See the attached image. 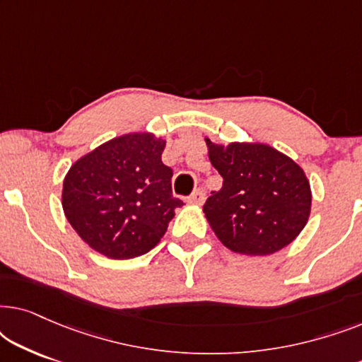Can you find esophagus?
Masks as SVG:
<instances>
[{
	"instance_id": "34e87169",
	"label": "esophagus",
	"mask_w": 362,
	"mask_h": 362,
	"mask_svg": "<svg viewBox=\"0 0 362 362\" xmlns=\"http://www.w3.org/2000/svg\"><path fill=\"white\" fill-rule=\"evenodd\" d=\"M204 199H206V192L202 189H196L189 197H187V202H189V204L201 206L202 202H204Z\"/></svg>"
}]
</instances>
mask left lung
Wrapping results in <instances>:
<instances>
[{
  "label": "left lung",
  "mask_w": 362,
  "mask_h": 362,
  "mask_svg": "<svg viewBox=\"0 0 362 362\" xmlns=\"http://www.w3.org/2000/svg\"><path fill=\"white\" fill-rule=\"evenodd\" d=\"M221 191L206 201V219L222 244L240 255L264 257L291 244L311 212L305 171L274 146L257 141L219 145L204 138Z\"/></svg>",
  "instance_id": "left-lung-1"
}]
</instances>
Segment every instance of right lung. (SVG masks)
Here are the masks:
<instances>
[{
	"instance_id": "1",
	"label": "right lung",
	"mask_w": 362,
	"mask_h": 362,
	"mask_svg": "<svg viewBox=\"0 0 362 362\" xmlns=\"http://www.w3.org/2000/svg\"><path fill=\"white\" fill-rule=\"evenodd\" d=\"M166 141L150 132L112 138L78 158L64 177L62 209L78 237L113 260L158 245L182 201L173 196Z\"/></svg>"
}]
</instances>
